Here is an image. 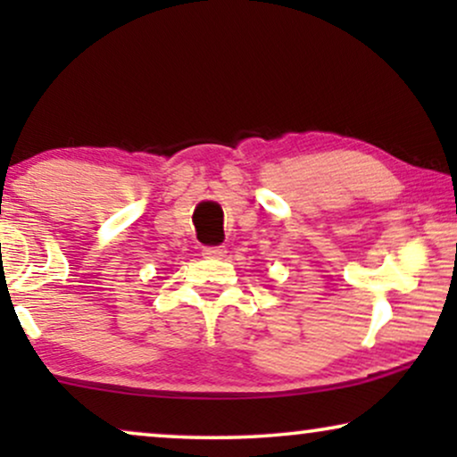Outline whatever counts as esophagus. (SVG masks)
<instances>
[{
	"mask_svg": "<svg viewBox=\"0 0 457 457\" xmlns=\"http://www.w3.org/2000/svg\"><path fill=\"white\" fill-rule=\"evenodd\" d=\"M202 253L205 255V258H224L227 255V249H224L222 245H214V247H204Z\"/></svg>",
	"mask_w": 457,
	"mask_h": 457,
	"instance_id": "esophagus-1",
	"label": "esophagus"
}]
</instances>
